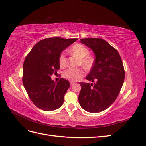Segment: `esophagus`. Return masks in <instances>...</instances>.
<instances>
[{
	"instance_id": "34e87169",
	"label": "esophagus",
	"mask_w": 146,
	"mask_h": 146,
	"mask_svg": "<svg viewBox=\"0 0 146 146\" xmlns=\"http://www.w3.org/2000/svg\"><path fill=\"white\" fill-rule=\"evenodd\" d=\"M74 82H70V85H74Z\"/></svg>"
}]
</instances>
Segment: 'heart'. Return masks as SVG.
Segmentation results:
<instances>
[{
  "instance_id": "1",
  "label": "heart",
  "mask_w": 146,
  "mask_h": 146,
  "mask_svg": "<svg viewBox=\"0 0 146 146\" xmlns=\"http://www.w3.org/2000/svg\"><path fill=\"white\" fill-rule=\"evenodd\" d=\"M72 54L77 56L80 60V64L83 68L88 69L93 63V59L89 56V50L84 46L77 44L70 50ZM59 64L61 68H64L66 64V53L62 52L59 57ZM85 74L82 69H68L63 72L64 78L71 82H76L83 77Z\"/></svg>"
}]
</instances>
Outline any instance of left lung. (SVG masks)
<instances>
[{
  "label": "left lung",
  "mask_w": 146,
  "mask_h": 146,
  "mask_svg": "<svg viewBox=\"0 0 146 146\" xmlns=\"http://www.w3.org/2000/svg\"><path fill=\"white\" fill-rule=\"evenodd\" d=\"M80 42L94 54V64L86 78L95 83H80L79 104L88 112L99 113L108 108L118 96L124 81V68L117 50L104 39L85 38Z\"/></svg>",
  "instance_id": "obj_1"
}]
</instances>
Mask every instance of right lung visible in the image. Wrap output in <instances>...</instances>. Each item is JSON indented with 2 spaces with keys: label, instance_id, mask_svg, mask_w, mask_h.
<instances>
[{
  "label": "right lung",
  "instance_id": "right-lung-1",
  "mask_svg": "<svg viewBox=\"0 0 146 146\" xmlns=\"http://www.w3.org/2000/svg\"><path fill=\"white\" fill-rule=\"evenodd\" d=\"M77 40L59 37L42 39L26 56L23 64V85L32 102L44 111L55 110L64 102L69 82L61 78L56 83L51 76L60 69L61 52Z\"/></svg>",
  "mask_w": 146,
  "mask_h": 146
}]
</instances>
